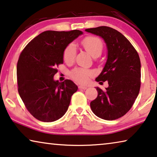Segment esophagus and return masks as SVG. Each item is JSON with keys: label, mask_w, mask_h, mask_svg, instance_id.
Segmentation results:
<instances>
[{"label": "esophagus", "mask_w": 157, "mask_h": 157, "mask_svg": "<svg viewBox=\"0 0 157 157\" xmlns=\"http://www.w3.org/2000/svg\"><path fill=\"white\" fill-rule=\"evenodd\" d=\"M78 87L79 89H81V90H86V89H87V86L84 85H79Z\"/></svg>", "instance_id": "34e87169"}]
</instances>
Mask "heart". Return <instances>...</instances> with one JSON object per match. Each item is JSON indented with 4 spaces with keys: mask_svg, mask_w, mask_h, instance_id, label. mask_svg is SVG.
Returning <instances> with one entry per match:
<instances>
[{
    "mask_svg": "<svg viewBox=\"0 0 157 157\" xmlns=\"http://www.w3.org/2000/svg\"><path fill=\"white\" fill-rule=\"evenodd\" d=\"M82 45L85 50L92 56L99 57L103 51V43L101 39L95 36H87L82 41ZM76 55V47L74 44H70L63 51V58L66 63H71L74 61ZM92 72L82 68H75L71 72V78L79 83L85 84L89 80Z\"/></svg>",
    "mask_w": 157,
    "mask_h": 157,
    "instance_id": "obj_1",
    "label": "heart"
}]
</instances>
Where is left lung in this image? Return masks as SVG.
I'll return each instance as SVG.
<instances>
[{"label": "left lung", "instance_id": "obj_1", "mask_svg": "<svg viewBox=\"0 0 157 157\" xmlns=\"http://www.w3.org/2000/svg\"><path fill=\"white\" fill-rule=\"evenodd\" d=\"M85 31L101 37L107 48L106 62L96 81H108L109 86L105 90L96 87L98 96L91 101V109L100 118L116 120L129 111L138 96L141 85L139 55L126 37L113 28L101 26Z\"/></svg>", "mask_w": 157, "mask_h": 157}]
</instances>
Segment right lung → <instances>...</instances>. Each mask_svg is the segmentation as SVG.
Masks as SVG:
<instances>
[{"instance_id": "obj_1", "label": "right lung", "mask_w": 157, "mask_h": 157, "mask_svg": "<svg viewBox=\"0 0 157 157\" xmlns=\"http://www.w3.org/2000/svg\"><path fill=\"white\" fill-rule=\"evenodd\" d=\"M83 34L46 31L25 46L17 65L18 92L27 109L37 120L53 122L64 116L72 95L78 90L73 82H59L53 76L56 67L63 63L65 47Z\"/></svg>"}]
</instances>
